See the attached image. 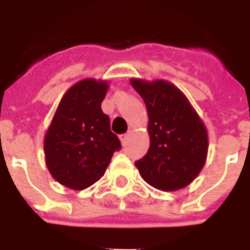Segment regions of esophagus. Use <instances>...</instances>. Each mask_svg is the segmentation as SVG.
I'll list each match as a JSON object with an SVG mask.
<instances>
[{"label":"esophagus","instance_id":"esophagus-1","mask_svg":"<svg viewBox=\"0 0 250 250\" xmlns=\"http://www.w3.org/2000/svg\"><path fill=\"white\" fill-rule=\"evenodd\" d=\"M129 134H130V130L128 133H125V134H122V135H120V140H121V143L122 144H125V141H127V139H128V137H129Z\"/></svg>","mask_w":250,"mask_h":250}]
</instances>
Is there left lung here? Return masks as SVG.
Returning <instances> with one entry per match:
<instances>
[{
	"mask_svg": "<svg viewBox=\"0 0 250 250\" xmlns=\"http://www.w3.org/2000/svg\"><path fill=\"white\" fill-rule=\"evenodd\" d=\"M148 115L150 147L135 162L141 178L155 188L175 191L192 183L208 153V132L188 98L166 80L132 78Z\"/></svg>",
	"mask_w": 250,
	"mask_h": 250,
	"instance_id": "1",
	"label": "left lung"
}]
</instances>
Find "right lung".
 Wrapping results in <instances>:
<instances>
[{
	"label": "right lung",
	"instance_id": "1",
	"mask_svg": "<svg viewBox=\"0 0 250 250\" xmlns=\"http://www.w3.org/2000/svg\"><path fill=\"white\" fill-rule=\"evenodd\" d=\"M107 81L85 78L70 87L60 100L44 135L49 173L71 190H84L105 174L113 152L121 148L102 110Z\"/></svg>",
	"mask_w": 250,
	"mask_h": 250
}]
</instances>
